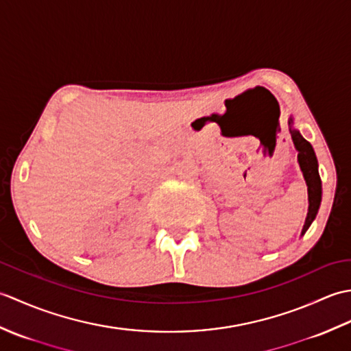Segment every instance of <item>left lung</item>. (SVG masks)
I'll return each instance as SVG.
<instances>
[{"instance_id":"8db88e82","label":"left lung","mask_w":351,"mask_h":351,"mask_svg":"<svg viewBox=\"0 0 351 351\" xmlns=\"http://www.w3.org/2000/svg\"><path fill=\"white\" fill-rule=\"evenodd\" d=\"M289 126L293 125V119H289ZM291 137H293L294 146L297 151H299V164L300 169L303 171L304 181H306L308 185V197H309V211H308V217L306 221H304V226L302 234H304L311 226V223L314 221L315 215L318 213L319 202H322V180H319L318 175V161L314 149H312L311 143L308 140H304L302 137V134L297 130H291Z\"/></svg>"}]
</instances>
